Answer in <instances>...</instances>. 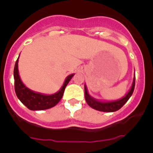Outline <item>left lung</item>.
Segmentation results:
<instances>
[{"mask_svg":"<svg viewBox=\"0 0 153 153\" xmlns=\"http://www.w3.org/2000/svg\"><path fill=\"white\" fill-rule=\"evenodd\" d=\"M135 75L132 80V86L129 91L127 92L124 97L122 98L116 100H100L97 99L93 98V97L90 95L86 85L84 84V91H85V99L89 106L92 107L93 109L98 110L101 112H107V113H111V112L117 111L120 108L123 106L124 104L128 101L130 97L132 96V93L134 91L135 88Z\"/></svg>","mask_w":153,"mask_h":153,"instance_id":"left-lung-1","label":"left lung"}]
</instances>
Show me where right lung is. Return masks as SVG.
Returning a JSON list of instances; mask_svg holds the SVG:
<instances>
[{
    "label": "right lung",
    "instance_id": "obj_1",
    "mask_svg": "<svg viewBox=\"0 0 153 153\" xmlns=\"http://www.w3.org/2000/svg\"><path fill=\"white\" fill-rule=\"evenodd\" d=\"M18 60L19 56L14 66L13 77H14V89H15L16 95L20 101L30 110H44L56 106L63 97L65 88L74 76V74L67 76L61 88L56 93L50 95L37 93L27 88L21 80L19 75Z\"/></svg>",
    "mask_w": 153,
    "mask_h": 153
}]
</instances>
